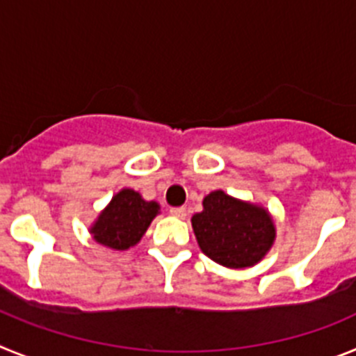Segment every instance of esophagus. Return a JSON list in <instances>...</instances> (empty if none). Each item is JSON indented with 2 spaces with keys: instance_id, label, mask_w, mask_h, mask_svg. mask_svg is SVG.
<instances>
[{
  "instance_id": "obj_1",
  "label": "esophagus",
  "mask_w": 356,
  "mask_h": 356,
  "mask_svg": "<svg viewBox=\"0 0 356 356\" xmlns=\"http://www.w3.org/2000/svg\"><path fill=\"white\" fill-rule=\"evenodd\" d=\"M169 212H171L172 217H178V219H185V216H187V210L184 207H172Z\"/></svg>"
}]
</instances>
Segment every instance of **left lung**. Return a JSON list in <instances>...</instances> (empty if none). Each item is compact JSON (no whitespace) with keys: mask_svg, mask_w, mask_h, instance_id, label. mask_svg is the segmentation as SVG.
<instances>
[{"mask_svg":"<svg viewBox=\"0 0 356 356\" xmlns=\"http://www.w3.org/2000/svg\"><path fill=\"white\" fill-rule=\"evenodd\" d=\"M201 251L229 269L254 266L271 250L276 237L273 217L264 207L213 191L203 200V212L193 216Z\"/></svg>","mask_w":356,"mask_h":356,"instance_id":"8db88e82","label":"left lung"}]
</instances>
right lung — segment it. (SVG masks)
<instances>
[{"label":"right lung","instance_id":"obj_1","mask_svg":"<svg viewBox=\"0 0 356 356\" xmlns=\"http://www.w3.org/2000/svg\"><path fill=\"white\" fill-rule=\"evenodd\" d=\"M159 210L156 201H146L131 188H122L97 216L89 232L97 244L124 251L143 238Z\"/></svg>","mask_w":356,"mask_h":356}]
</instances>
